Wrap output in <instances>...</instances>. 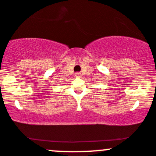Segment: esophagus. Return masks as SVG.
<instances>
[{
    "mask_svg": "<svg viewBox=\"0 0 156 156\" xmlns=\"http://www.w3.org/2000/svg\"><path fill=\"white\" fill-rule=\"evenodd\" d=\"M75 76H81V73H80V72H76V73H75Z\"/></svg>",
    "mask_w": 156,
    "mask_h": 156,
    "instance_id": "esophagus-1",
    "label": "esophagus"
}]
</instances>
